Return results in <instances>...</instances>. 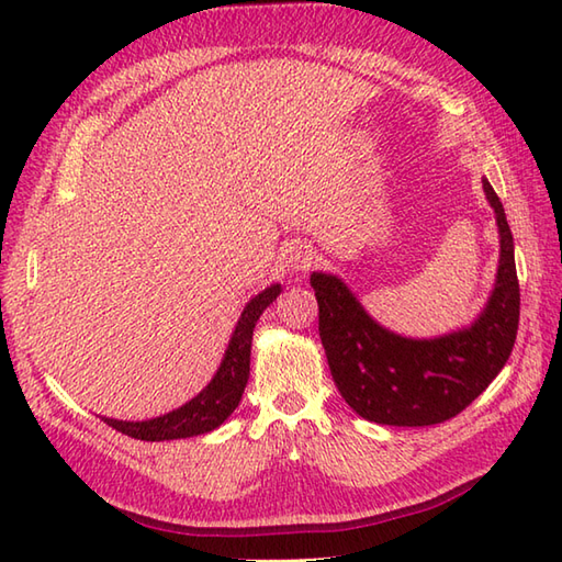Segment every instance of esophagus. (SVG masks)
Listing matches in <instances>:
<instances>
[{
  "instance_id": "1",
  "label": "esophagus",
  "mask_w": 562,
  "mask_h": 562,
  "mask_svg": "<svg viewBox=\"0 0 562 562\" xmlns=\"http://www.w3.org/2000/svg\"><path fill=\"white\" fill-rule=\"evenodd\" d=\"M316 262V250L312 246H292L290 250V266L292 270H308Z\"/></svg>"
}]
</instances>
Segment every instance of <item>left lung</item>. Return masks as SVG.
I'll return each mask as SVG.
<instances>
[{"instance_id":"1","label":"left lung","mask_w":562,"mask_h":562,"mask_svg":"<svg viewBox=\"0 0 562 562\" xmlns=\"http://www.w3.org/2000/svg\"><path fill=\"white\" fill-rule=\"evenodd\" d=\"M483 188L499 226V270L491 302L471 328L435 340L393 336L338 278L312 274L333 381L364 420L393 427L445 423L479 398L509 360L519 328L515 241L503 202L491 183Z\"/></svg>"}]
</instances>
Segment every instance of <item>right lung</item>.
Listing matches in <instances>:
<instances>
[{"instance_id": "right-lung-1", "label": "right lung", "mask_w": 562, "mask_h": 562, "mask_svg": "<svg viewBox=\"0 0 562 562\" xmlns=\"http://www.w3.org/2000/svg\"><path fill=\"white\" fill-rule=\"evenodd\" d=\"M280 294V284H272L266 292L254 296L244 308L238 326L232 336L229 350H226L220 372L214 374L210 384L202 389L193 401H188L183 408L166 413L161 417L145 423H123L103 417L105 425H111L117 432L127 437L145 439V441H164V439H183L212 432L229 417L238 401L244 396L248 369H250V340H254V328L260 314L272 304L274 296Z\"/></svg>"}]
</instances>
